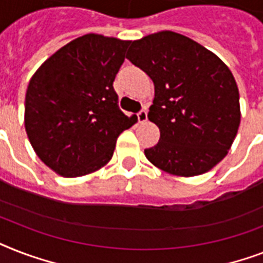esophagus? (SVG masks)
<instances>
[{
	"label": "esophagus",
	"instance_id": "esophagus-1",
	"mask_svg": "<svg viewBox=\"0 0 263 263\" xmlns=\"http://www.w3.org/2000/svg\"><path fill=\"white\" fill-rule=\"evenodd\" d=\"M138 120H139V123H146L147 121V109H142L138 113Z\"/></svg>",
	"mask_w": 263,
	"mask_h": 263
}]
</instances>
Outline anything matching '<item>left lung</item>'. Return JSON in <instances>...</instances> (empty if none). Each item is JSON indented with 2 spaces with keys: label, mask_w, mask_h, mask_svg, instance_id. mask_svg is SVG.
I'll return each mask as SVG.
<instances>
[{
  "label": "left lung",
  "mask_w": 263,
  "mask_h": 263,
  "mask_svg": "<svg viewBox=\"0 0 263 263\" xmlns=\"http://www.w3.org/2000/svg\"><path fill=\"white\" fill-rule=\"evenodd\" d=\"M127 59L154 82L148 120L160 142L147 160L172 175H202L232 146L240 124L239 90L232 72L195 41L161 31L134 41Z\"/></svg>",
  "instance_id": "obj_1"
}]
</instances>
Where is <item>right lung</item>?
<instances>
[{"instance_id": "obj_1", "label": "right lung", "mask_w": 263, "mask_h": 263, "mask_svg": "<svg viewBox=\"0 0 263 263\" xmlns=\"http://www.w3.org/2000/svg\"><path fill=\"white\" fill-rule=\"evenodd\" d=\"M129 42L87 34L39 67L26 94L24 125L36 156L55 173L78 177L110 161L116 140L136 123L119 107L113 82Z\"/></svg>"}]
</instances>
